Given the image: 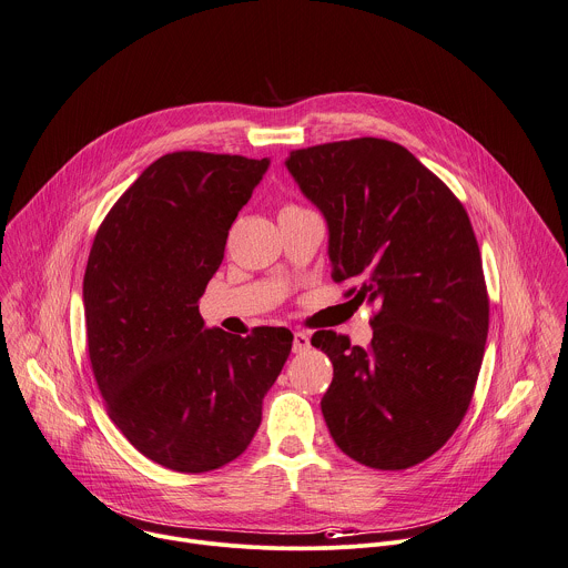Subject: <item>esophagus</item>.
Returning a JSON list of instances; mask_svg holds the SVG:
<instances>
[{"label": "esophagus", "mask_w": 568, "mask_h": 568, "mask_svg": "<svg viewBox=\"0 0 568 568\" xmlns=\"http://www.w3.org/2000/svg\"><path fill=\"white\" fill-rule=\"evenodd\" d=\"M307 347H310V334H307V332H296V334H294L292 349H294V352H305Z\"/></svg>", "instance_id": "1"}]
</instances>
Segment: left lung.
<instances>
[{"mask_svg":"<svg viewBox=\"0 0 568 568\" xmlns=\"http://www.w3.org/2000/svg\"><path fill=\"white\" fill-rule=\"evenodd\" d=\"M285 164L327 221L332 278L374 310L367 347L312 336L334 365L321 399L329 435L367 468L417 466L459 428L484 358L490 303L470 219L384 138L294 149Z\"/></svg>","mask_w":568,"mask_h":568,"instance_id":"left-lung-1","label":"left lung"}]
</instances>
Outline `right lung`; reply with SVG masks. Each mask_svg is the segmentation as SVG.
Wrapping results in <instances>:
<instances>
[{"mask_svg": "<svg viewBox=\"0 0 568 568\" xmlns=\"http://www.w3.org/2000/svg\"><path fill=\"white\" fill-rule=\"evenodd\" d=\"M270 160L173 151L104 216L84 272L89 361L106 415L151 462L210 473L243 455L294 334L207 329L199 298Z\"/></svg>", "mask_w": 568, "mask_h": 568, "instance_id": "right-lung-1", "label": "right lung"}]
</instances>
